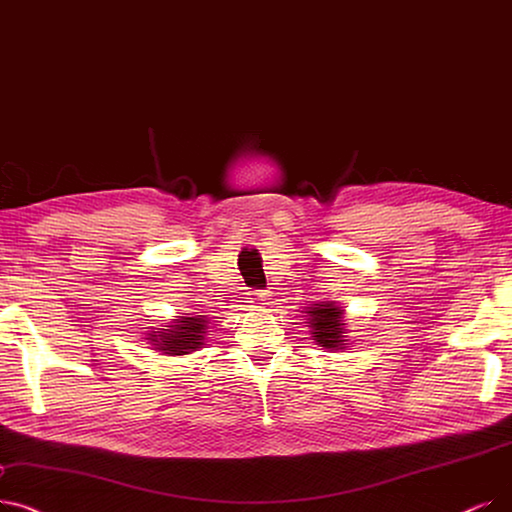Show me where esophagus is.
<instances>
[{
	"label": "esophagus",
	"instance_id": "1",
	"mask_svg": "<svg viewBox=\"0 0 512 512\" xmlns=\"http://www.w3.org/2000/svg\"><path fill=\"white\" fill-rule=\"evenodd\" d=\"M270 293L268 291H255L253 293V297H251V303L255 305V307H261V305H268L270 303Z\"/></svg>",
	"mask_w": 512,
	"mask_h": 512
}]
</instances>
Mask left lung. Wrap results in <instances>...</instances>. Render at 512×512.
<instances>
[{"label":"left lung","mask_w":512,"mask_h":512,"mask_svg":"<svg viewBox=\"0 0 512 512\" xmlns=\"http://www.w3.org/2000/svg\"><path fill=\"white\" fill-rule=\"evenodd\" d=\"M311 335H314L316 343L324 349H343L345 339V324L341 320L343 309L335 303H316L314 307L307 309Z\"/></svg>","instance_id":"left-lung-1"}]
</instances>
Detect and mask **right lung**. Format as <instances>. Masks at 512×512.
I'll return each mask as SVG.
<instances>
[{
  "label": "right lung",
  "instance_id": "right-lung-1",
  "mask_svg": "<svg viewBox=\"0 0 512 512\" xmlns=\"http://www.w3.org/2000/svg\"><path fill=\"white\" fill-rule=\"evenodd\" d=\"M205 330H207L205 316H196V318L182 316L169 328H161L159 330L161 335H152L150 341L157 345L159 351L167 355H186L203 345Z\"/></svg>",
  "mask_w": 512,
  "mask_h": 512
}]
</instances>
